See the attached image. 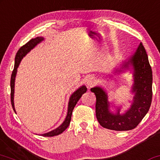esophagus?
Masks as SVG:
<instances>
[{"mask_svg":"<svg viewBox=\"0 0 160 160\" xmlns=\"http://www.w3.org/2000/svg\"><path fill=\"white\" fill-rule=\"evenodd\" d=\"M95 83H96V80L93 78H88L87 79V85L89 87H92Z\"/></svg>","mask_w":160,"mask_h":160,"instance_id":"esophagus-1","label":"esophagus"}]
</instances>
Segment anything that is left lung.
<instances>
[{"label":"left lung","mask_w":160,"mask_h":160,"mask_svg":"<svg viewBox=\"0 0 160 160\" xmlns=\"http://www.w3.org/2000/svg\"><path fill=\"white\" fill-rule=\"evenodd\" d=\"M132 66L134 69V93L133 102L125 114H120L118 108L116 114L109 110L108 95L103 88L99 86L91 88L96 96V117L101 126L114 131H129L138 125L150 108L152 100V70L144 46L141 43L137 51L128 61L125 62L122 69H128ZM122 72L123 70H119Z\"/></svg>","instance_id":"1"}]
</instances>
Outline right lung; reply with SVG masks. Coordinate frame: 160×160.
I'll use <instances>...</instances> for the list:
<instances>
[{
	"label": "right lung",
	"instance_id": "obj_1",
	"mask_svg": "<svg viewBox=\"0 0 160 160\" xmlns=\"http://www.w3.org/2000/svg\"><path fill=\"white\" fill-rule=\"evenodd\" d=\"M44 40L43 38L42 37H38L36 38H33V39L30 40L29 42H27L25 45L21 46L19 48L17 54L15 55V67L12 71V73L11 76V80H10V86H11V103L14 112H15V106H14V93H15V77L16 74H17V68L19 66L20 62H21V60L23 59V58L26 55L28 52H29L31 50L35 47V46H37L38 43H40L41 41H43ZM87 91V88L85 86H82L80 88H79L78 90L75 91L73 94L71 95L69 102H68V112H67V116H66L64 122L60 125L59 127H58L54 130L50 131V132L46 133V134H42V136L44 137H54L57 136V135L61 134L68 128V126L70 124L71 122V118H72V112H73V109L75 107L77 102H78V100H80V98L84 93H86Z\"/></svg>",
	"mask_w": 160,
	"mask_h": 160
}]
</instances>
